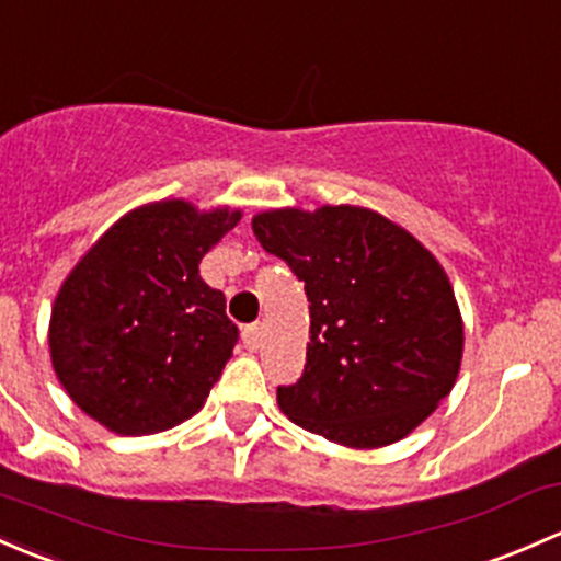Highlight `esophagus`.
I'll list each match as a JSON object with an SVG mask.
<instances>
[{
    "label": "esophagus",
    "instance_id": "1",
    "mask_svg": "<svg viewBox=\"0 0 561 561\" xmlns=\"http://www.w3.org/2000/svg\"><path fill=\"white\" fill-rule=\"evenodd\" d=\"M241 341L250 352H255L261 346V325H247L244 333H241Z\"/></svg>",
    "mask_w": 561,
    "mask_h": 561
}]
</instances>
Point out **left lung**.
<instances>
[{
	"label": "left lung",
	"mask_w": 561,
	"mask_h": 561,
	"mask_svg": "<svg viewBox=\"0 0 561 561\" xmlns=\"http://www.w3.org/2000/svg\"><path fill=\"white\" fill-rule=\"evenodd\" d=\"M252 231L309 298L304 376L276 389L287 420L346 449H381L414 433L451 392L465 350L438 257L355 204L265 209Z\"/></svg>",
	"instance_id": "obj_1"
}]
</instances>
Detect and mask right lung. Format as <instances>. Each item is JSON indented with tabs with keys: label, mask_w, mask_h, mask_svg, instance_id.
<instances>
[{
	"label": "right lung",
	"mask_w": 561,
	"mask_h": 561,
	"mask_svg": "<svg viewBox=\"0 0 561 561\" xmlns=\"http://www.w3.org/2000/svg\"><path fill=\"white\" fill-rule=\"evenodd\" d=\"M239 220L226 204L161 198L117 217L72 265L47 350L82 414L115 435L163 433L198 414L239 335L198 263Z\"/></svg>",
	"instance_id": "obj_1"
}]
</instances>
